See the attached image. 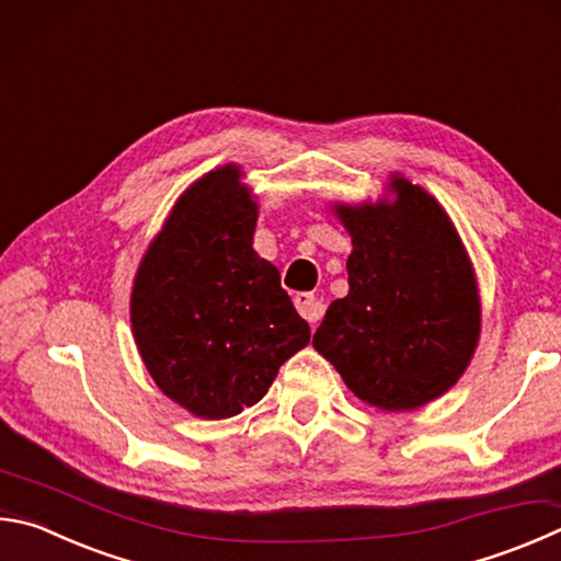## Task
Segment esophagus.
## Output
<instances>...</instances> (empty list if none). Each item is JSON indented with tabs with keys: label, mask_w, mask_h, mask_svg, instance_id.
I'll return each instance as SVG.
<instances>
[{
	"label": "esophagus",
	"mask_w": 561,
	"mask_h": 561,
	"mask_svg": "<svg viewBox=\"0 0 561 561\" xmlns=\"http://www.w3.org/2000/svg\"><path fill=\"white\" fill-rule=\"evenodd\" d=\"M294 307H297V311H299L309 323H319V321L323 319V311H325L323 301L316 299L313 294H309V291L297 294V297H294Z\"/></svg>",
	"instance_id": "1"
}]
</instances>
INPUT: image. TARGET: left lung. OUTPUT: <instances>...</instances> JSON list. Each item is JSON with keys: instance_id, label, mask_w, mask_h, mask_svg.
<instances>
[{"instance_id": "8db88e82", "label": "left lung", "mask_w": 561, "mask_h": 561, "mask_svg": "<svg viewBox=\"0 0 561 561\" xmlns=\"http://www.w3.org/2000/svg\"><path fill=\"white\" fill-rule=\"evenodd\" d=\"M394 201L333 213L353 252L348 294L313 333V348L358 400L385 412L442 397L471 363L481 335V297L461 238L422 186L390 179Z\"/></svg>"}]
</instances>
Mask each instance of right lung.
Masks as SVG:
<instances>
[{"instance_id": "add662e5", "label": "right lung", "mask_w": 561, "mask_h": 561, "mask_svg": "<svg viewBox=\"0 0 561 561\" xmlns=\"http://www.w3.org/2000/svg\"><path fill=\"white\" fill-rule=\"evenodd\" d=\"M240 179V167L226 164L191 183L131 287L141 360L159 390L201 420L257 404L311 339L279 270L252 250L257 203Z\"/></svg>"}]
</instances>
